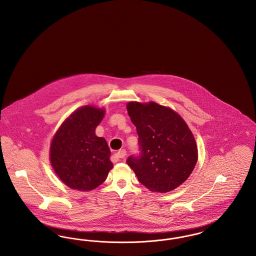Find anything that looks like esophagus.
<instances>
[{"label": "esophagus", "mask_w": 256, "mask_h": 256, "mask_svg": "<svg viewBox=\"0 0 256 256\" xmlns=\"http://www.w3.org/2000/svg\"><path fill=\"white\" fill-rule=\"evenodd\" d=\"M126 156V150H124V148L120 150L118 152H116V154H114V156L117 159H122Z\"/></svg>", "instance_id": "34e87169"}]
</instances>
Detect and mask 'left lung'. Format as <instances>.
I'll return each mask as SVG.
<instances>
[{
    "label": "left lung",
    "instance_id": "8db88e82",
    "mask_svg": "<svg viewBox=\"0 0 256 256\" xmlns=\"http://www.w3.org/2000/svg\"><path fill=\"white\" fill-rule=\"evenodd\" d=\"M126 110L142 150L139 158L128 159V165L150 191L174 190L190 176L198 161L191 130L178 112L154 102H128Z\"/></svg>",
    "mask_w": 256,
    "mask_h": 256
}]
</instances>
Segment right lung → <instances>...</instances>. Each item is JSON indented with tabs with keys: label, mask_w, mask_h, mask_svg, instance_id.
Wrapping results in <instances>:
<instances>
[{
	"label": "right lung",
	"mask_w": 256,
	"mask_h": 256,
	"mask_svg": "<svg viewBox=\"0 0 256 256\" xmlns=\"http://www.w3.org/2000/svg\"><path fill=\"white\" fill-rule=\"evenodd\" d=\"M104 114V108L80 106L63 121L52 138V168L71 189L82 192L94 190L113 168L106 139L95 134Z\"/></svg>",
	"instance_id": "obj_1"
}]
</instances>
